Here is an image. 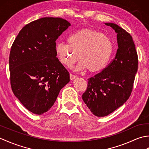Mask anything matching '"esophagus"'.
Listing matches in <instances>:
<instances>
[{
    "label": "esophagus",
    "mask_w": 149,
    "mask_h": 149,
    "mask_svg": "<svg viewBox=\"0 0 149 149\" xmlns=\"http://www.w3.org/2000/svg\"><path fill=\"white\" fill-rule=\"evenodd\" d=\"M76 77H77V75H74V74H70V78L71 80L74 79L76 78Z\"/></svg>",
    "instance_id": "obj_1"
}]
</instances>
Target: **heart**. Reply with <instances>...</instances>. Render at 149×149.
I'll list each match as a JSON object with an SVG mask.
<instances>
[{
	"label": "heart",
	"instance_id": "1",
	"mask_svg": "<svg viewBox=\"0 0 149 149\" xmlns=\"http://www.w3.org/2000/svg\"><path fill=\"white\" fill-rule=\"evenodd\" d=\"M113 50V43L108 37L88 29L75 31L66 38V44L58 43L56 46L57 56L63 65L71 67L79 58L81 61L75 70L88 69L93 73L106 67Z\"/></svg>",
	"mask_w": 149,
	"mask_h": 149
}]
</instances>
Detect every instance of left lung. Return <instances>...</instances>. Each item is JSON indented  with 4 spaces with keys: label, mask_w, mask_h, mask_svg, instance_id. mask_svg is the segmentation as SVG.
<instances>
[{
    "label": "left lung",
    "mask_w": 149,
    "mask_h": 149,
    "mask_svg": "<svg viewBox=\"0 0 149 149\" xmlns=\"http://www.w3.org/2000/svg\"><path fill=\"white\" fill-rule=\"evenodd\" d=\"M117 33L115 58L102 72L88 79L83 100L94 115L105 116L130 97L138 70V59L131 34L113 23H106Z\"/></svg>",
    "instance_id": "1"
}]
</instances>
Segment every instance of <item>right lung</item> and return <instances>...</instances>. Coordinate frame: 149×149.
Masks as SVG:
<instances>
[{
	"instance_id": "obj_1",
	"label": "right lung",
	"mask_w": 149,
	"mask_h": 149,
	"mask_svg": "<svg viewBox=\"0 0 149 149\" xmlns=\"http://www.w3.org/2000/svg\"><path fill=\"white\" fill-rule=\"evenodd\" d=\"M70 26L61 18L45 17L30 22L13 43L9 58L13 92L36 115L49 111L70 74L59 61L56 41Z\"/></svg>"
}]
</instances>
